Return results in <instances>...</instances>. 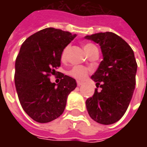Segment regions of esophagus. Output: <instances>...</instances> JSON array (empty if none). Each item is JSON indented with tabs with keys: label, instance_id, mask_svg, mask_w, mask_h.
<instances>
[{
	"label": "esophagus",
	"instance_id": "esophagus-1",
	"mask_svg": "<svg viewBox=\"0 0 147 147\" xmlns=\"http://www.w3.org/2000/svg\"><path fill=\"white\" fill-rule=\"evenodd\" d=\"M82 84V82H81V81H77V85L79 87V86H81Z\"/></svg>",
	"mask_w": 147,
	"mask_h": 147
}]
</instances>
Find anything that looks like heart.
Returning <instances> with one entry per match:
<instances>
[{"label":"heart","instance_id":"heart-1","mask_svg":"<svg viewBox=\"0 0 147 147\" xmlns=\"http://www.w3.org/2000/svg\"><path fill=\"white\" fill-rule=\"evenodd\" d=\"M82 47H83V49H84L85 52L87 53L88 55H89L95 50H97L96 47L92 43H85V44H83ZM68 50H69V47H66L63 50V51L61 53V59L62 60H65V58H66ZM88 73H89V71L87 68H85L83 66H80V65H75L69 71V74L71 77H73L74 78H76L78 80L84 79L86 77L88 76Z\"/></svg>","mask_w":147,"mask_h":147}]
</instances>
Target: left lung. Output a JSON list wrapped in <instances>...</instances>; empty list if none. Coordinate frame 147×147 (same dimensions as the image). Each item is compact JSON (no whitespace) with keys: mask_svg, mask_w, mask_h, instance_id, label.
I'll use <instances>...</instances> for the list:
<instances>
[{"mask_svg":"<svg viewBox=\"0 0 147 147\" xmlns=\"http://www.w3.org/2000/svg\"><path fill=\"white\" fill-rule=\"evenodd\" d=\"M86 39L98 43L103 55L96 72L92 76L96 88L86 100L90 117L101 124H112L125 114L136 84L138 65L133 49L114 32H99Z\"/></svg>","mask_w":147,"mask_h":147,"instance_id":"1","label":"left lung"}]
</instances>
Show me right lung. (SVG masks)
Returning <instances> with one entry per match:
<instances>
[{
    "label": "right lung",
    "mask_w": 147,
    "mask_h": 147,
    "mask_svg": "<svg viewBox=\"0 0 147 147\" xmlns=\"http://www.w3.org/2000/svg\"><path fill=\"white\" fill-rule=\"evenodd\" d=\"M76 35L54 28L28 37L15 60L14 83L21 106L38 123H48L64 112L69 94L77 87L74 78L57 72L61 53ZM61 81L56 86L51 75Z\"/></svg>",
    "instance_id": "1"
}]
</instances>
